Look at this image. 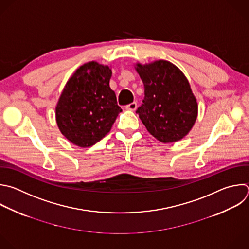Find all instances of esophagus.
Masks as SVG:
<instances>
[{
	"instance_id": "obj_1",
	"label": "esophagus",
	"mask_w": 249,
	"mask_h": 249,
	"mask_svg": "<svg viewBox=\"0 0 249 249\" xmlns=\"http://www.w3.org/2000/svg\"><path fill=\"white\" fill-rule=\"evenodd\" d=\"M136 108H137V103L136 102H133V103L126 106V109H128V110L134 111Z\"/></svg>"
}]
</instances>
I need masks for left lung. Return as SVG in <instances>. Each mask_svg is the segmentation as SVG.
I'll list each match as a JSON object with an SVG mask.
<instances>
[{"label": "left lung", "mask_w": 249, "mask_h": 249, "mask_svg": "<svg viewBox=\"0 0 249 249\" xmlns=\"http://www.w3.org/2000/svg\"><path fill=\"white\" fill-rule=\"evenodd\" d=\"M144 86L142 105L137 109L150 135L161 142L186 137L197 118L198 106L185 74L167 60L136 63Z\"/></svg>", "instance_id": "left-lung-1"}]
</instances>
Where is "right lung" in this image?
<instances>
[{"instance_id": "obj_1", "label": "right lung", "mask_w": 249, "mask_h": 249, "mask_svg": "<svg viewBox=\"0 0 249 249\" xmlns=\"http://www.w3.org/2000/svg\"><path fill=\"white\" fill-rule=\"evenodd\" d=\"M111 75L108 65L90 61L66 82L55 107V120L72 143L80 147L94 145L111 130L122 111L109 87Z\"/></svg>"}]
</instances>
